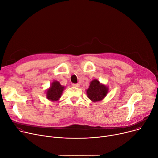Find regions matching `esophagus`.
I'll return each mask as SVG.
<instances>
[{"mask_svg": "<svg viewBox=\"0 0 158 158\" xmlns=\"http://www.w3.org/2000/svg\"><path fill=\"white\" fill-rule=\"evenodd\" d=\"M72 85V86H73V87H77V88L79 87V84H74V83H73Z\"/></svg>", "mask_w": 158, "mask_h": 158, "instance_id": "34e87169", "label": "esophagus"}]
</instances>
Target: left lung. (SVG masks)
Instances as JSON below:
<instances>
[{
	"label": "left lung",
	"mask_w": 158,
	"mask_h": 158,
	"mask_svg": "<svg viewBox=\"0 0 158 158\" xmlns=\"http://www.w3.org/2000/svg\"><path fill=\"white\" fill-rule=\"evenodd\" d=\"M88 97L93 102H98L102 100L107 95L108 88L97 79L91 82L89 88L86 91Z\"/></svg>",
	"instance_id": "1"
}]
</instances>
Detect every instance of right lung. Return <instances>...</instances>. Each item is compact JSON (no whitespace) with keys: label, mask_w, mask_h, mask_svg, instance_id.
Returning <instances> with one entry per match:
<instances>
[{"label":"right lung","mask_w":158,"mask_h":158,"mask_svg":"<svg viewBox=\"0 0 158 158\" xmlns=\"http://www.w3.org/2000/svg\"><path fill=\"white\" fill-rule=\"evenodd\" d=\"M64 87L62 86L59 82L54 81L52 82L50 88L47 91V98L48 100L55 102L58 100L60 97Z\"/></svg>","instance_id":"right-lung-1"}]
</instances>
